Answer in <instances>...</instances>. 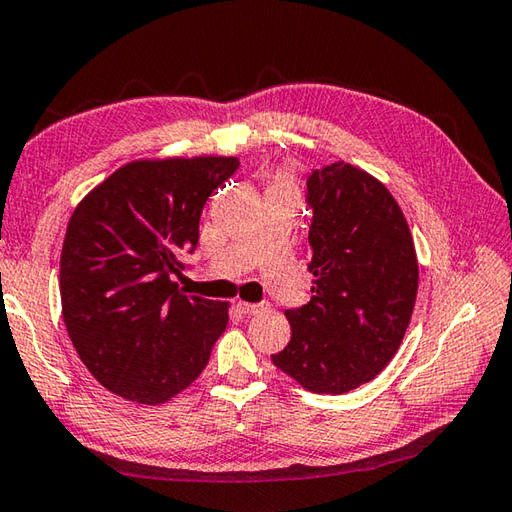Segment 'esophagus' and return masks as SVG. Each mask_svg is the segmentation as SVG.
<instances>
[{
	"label": "esophagus",
	"mask_w": 512,
	"mask_h": 512,
	"mask_svg": "<svg viewBox=\"0 0 512 512\" xmlns=\"http://www.w3.org/2000/svg\"><path fill=\"white\" fill-rule=\"evenodd\" d=\"M238 309H241L245 316H256L260 311L269 309V302H238Z\"/></svg>",
	"instance_id": "obj_1"
}]
</instances>
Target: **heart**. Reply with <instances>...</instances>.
Segmentation results:
<instances>
[{"instance_id":"b5f03b06","label":"heart","mask_w":512,"mask_h":512,"mask_svg":"<svg viewBox=\"0 0 512 512\" xmlns=\"http://www.w3.org/2000/svg\"><path fill=\"white\" fill-rule=\"evenodd\" d=\"M267 196H289V198H296V185L291 183V179H287V176H276V179L269 183Z\"/></svg>"}]
</instances>
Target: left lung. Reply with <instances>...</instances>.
<instances>
[{
	"mask_svg": "<svg viewBox=\"0 0 512 512\" xmlns=\"http://www.w3.org/2000/svg\"><path fill=\"white\" fill-rule=\"evenodd\" d=\"M311 300L287 309L280 371L314 393H347L395 356L417 296V256L391 192L351 163L307 179Z\"/></svg>",
	"mask_w": 512,
	"mask_h": 512,
	"instance_id": "left-lung-1",
	"label": "left lung"
}]
</instances>
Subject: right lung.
Instances as JSON below:
<instances>
[{"mask_svg": "<svg viewBox=\"0 0 512 512\" xmlns=\"http://www.w3.org/2000/svg\"><path fill=\"white\" fill-rule=\"evenodd\" d=\"M236 156L134 161L72 214L61 249V311L88 371L121 398L163 404L201 375L227 327V302L185 296L183 254Z\"/></svg>", "mask_w": 512, "mask_h": 512, "instance_id": "obj_1", "label": "right lung"}]
</instances>
